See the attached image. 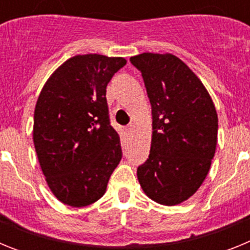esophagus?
<instances>
[{
    "mask_svg": "<svg viewBox=\"0 0 250 250\" xmlns=\"http://www.w3.org/2000/svg\"><path fill=\"white\" fill-rule=\"evenodd\" d=\"M134 130H135V125H132V124H130V125H127L126 126L127 132H134Z\"/></svg>",
    "mask_w": 250,
    "mask_h": 250,
    "instance_id": "1",
    "label": "esophagus"
}]
</instances>
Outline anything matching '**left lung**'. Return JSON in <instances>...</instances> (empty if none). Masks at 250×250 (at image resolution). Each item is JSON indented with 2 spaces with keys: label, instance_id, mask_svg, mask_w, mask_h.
I'll list each match as a JSON object with an SVG mask.
<instances>
[{
  "label": "left lung",
  "instance_id": "1",
  "mask_svg": "<svg viewBox=\"0 0 250 250\" xmlns=\"http://www.w3.org/2000/svg\"><path fill=\"white\" fill-rule=\"evenodd\" d=\"M141 72L151 104L149 159L138 179L150 199L176 205L200 188L210 169L218 138V115L202 81L171 54L130 57Z\"/></svg>",
  "mask_w": 250,
  "mask_h": 250
}]
</instances>
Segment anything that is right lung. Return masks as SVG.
I'll use <instances>...</instances> for the list:
<instances>
[{"label": "right lung", "instance_id": "obj_1", "mask_svg": "<svg viewBox=\"0 0 250 250\" xmlns=\"http://www.w3.org/2000/svg\"><path fill=\"white\" fill-rule=\"evenodd\" d=\"M125 65L123 57L77 55L51 75L37 99L35 149L48 188L63 204L80 208L100 199L120 163L106 86Z\"/></svg>", "mask_w": 250, "mask_h": 250}]
</instances>
